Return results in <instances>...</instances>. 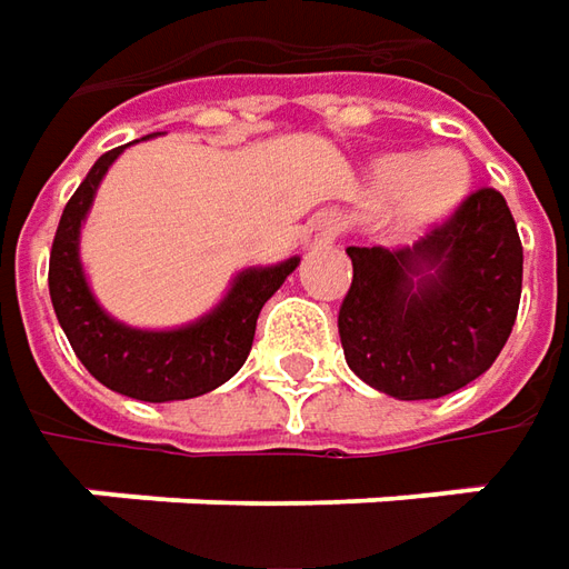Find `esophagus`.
Returning a JSON list of instances; mask_svg holds the SVG:
<instances>
[{
    "mask_svg": "<svg viewBox=\"0 0 569 569\" xmlns=\"http://www.w3.org/2000/svg\"><path fill=\"white\" fill-rule=\"evenodd\" d=\"M341 233V214L339 211H332V208H326V211H317L313 218H310V224L303 228V243L307 247H329V243H336V237Z\"/></svg>",
    "mask_w": 569,
    "mask_h": 569,
    "instance_id": "obj_1",
    "label": "esophagus"
}]
</instances>
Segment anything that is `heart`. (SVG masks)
Here are the masks:
<instances>
[{
	"label": "heart",
	"mask_w": 569,
	"mask_h": 569,
	"mask_svg": "<svg viewBox=\"0 0 569 569\" xmlns=\"http://www.w3.org/2000/svg\"><path fill=\"white\" fill-rule=\"evenodd\" d=\"M367 183L380 199L392 196V211L402 228L418 230L459 206L469 189V164L452 148H433L425 154L396 151L370 164Z\"/></svg>",
	"instance_id": "b5f03b06"
}]
</instances>
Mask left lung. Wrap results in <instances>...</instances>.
Returning a JSON list of instances; mask_svg holds the SVG:
<instances>
[{"mask_svg": "<svg viewBox=\"0 0 569 569\" xmlns=\"http://www.w3.org/2000/svg\"><path fill=\"white\" fill-rule=\"evenodd\" d=\"M345 361L392 399H440L478 380L510 339L522 243L507 199L478 189L415 247H348Z\"/></svg>", "mask_w": 569, "mask_h": 569, "instance_id": "1", "label": "left lung"}]
</instances>
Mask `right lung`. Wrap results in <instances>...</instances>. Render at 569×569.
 Listing matches in <instances>:
<instances>
[{"label":"right lung","mask_w":569,"mask_h":569,"mask_svg":"<svg viewBox=\"0 0 569 569\" xmlns=\"http://www.w3.org/2000/svg\"><path fill=\"white\" fill-rule=\"evenodd\" d=\"M126 148L129 144L100 154L59 218L50 252V300L78 361L107 389L139 402L196 399L228 382L243 367L262 303L300 266V256L237 272L228 295L187 326L139 329L110 317L81 266V224L94 206L100 180Z\"/></svg>","instance_id":"1"}]
</instances>
